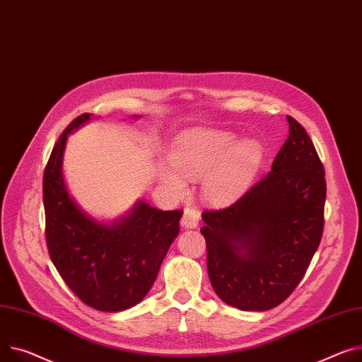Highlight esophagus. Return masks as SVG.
<instances>
[{
	"label": "esophagus",
	"instance_id": "obj_1",
	"mask_svg": "<svg viewBox=\"0 0 362 362\" xmlns=\"http://www.w3.org/2000/svg\"><path fill=\"white\" fill-rule=\"evenodd\" d=\"M180 224L185 228H195L199 224V211L186 206Z\"/></svg>",
	"mask_w": 362,
	"mask_h": 362
}]
</instances>
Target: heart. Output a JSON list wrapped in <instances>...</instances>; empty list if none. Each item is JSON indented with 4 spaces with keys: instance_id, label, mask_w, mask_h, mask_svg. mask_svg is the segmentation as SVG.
<instances>
[{
    "instance_id": "1",
    "label": "heart",
    "mask_w": 362,
    "mask_h": 362,
    "mask_svg": "<svg viewBox=\"0 0 362 362\" xmlns=\"http://www.w3.org/2000/svg\"><path fill=\"white\" fill-rule=\"evenodd\" d=\"M262 160L263 148L255 139L195 129L175 141L168 153L170 164H160L158 179L173 194L185 195L187 180L204 177V197L214 204H230L252 186Z\"/></svg>"
}]
</instances>
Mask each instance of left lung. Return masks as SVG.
<instances>
[{
	"label": "left lung",
	"mask_w": 362,
	"mask_h": 362,
	"mask_svg": "<svg viewBox=\"0 0 362 362\" xmlns=\"http://www.w3.org/2000/svg\"><path fill=\"white\" fill-rule=\"evenodd\" d=\"M272 170L233 205L205 211L211 285L245 311L279 305L296 290L323 234L325 168L305 129L291 116Z\"/></svg>",
	"instance_id": "1"
}]
</instances>
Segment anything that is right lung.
Listing matches in <instances>:
<instances>
[{
    "mask_svg": "<svg viewBox=\"0 0 362 362\" xmlns=\"http://www.w3.org/2000/svg\"><path fill=\"white\" fill-rule=\"evenodd\" d=\"M91 116L84 113L72 120L46 164L45 234L51 259L69 290L95 310L116 313L134 307L150 291L179 234L183 211H161L138 201L122 218L106 224L80 208L66 189L62 163L68 135Z\"/></svg>",
    "mask_w": 362,
    "mask_h": 362,
    "instance_id": "1",
    "label": "right lung"
}]
</instances>
